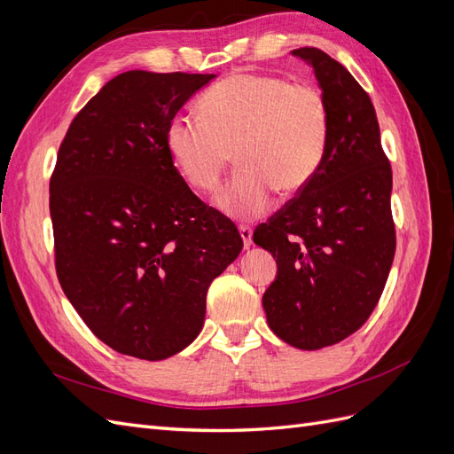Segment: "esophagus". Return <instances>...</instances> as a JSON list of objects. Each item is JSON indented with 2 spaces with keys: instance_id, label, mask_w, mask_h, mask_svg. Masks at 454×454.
<instances>
[{
  "instance_id": "1",
  "label": "esophagus",
  "mask_w": 454,
  "mask_h": 454,
  "mask_svg": "<svg viewBox=\"0 0 454 454\" xmlns=\"http://www.w3.org/2000/svg\"><path fill=\"white\" fill-rule=\"evenodd\" d=\"M240 237L244 240V248H250L252 246V237H254V229L248 225H240Z\"/></svg>"
}]
</instances>
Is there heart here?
Here are the masks:
<instances>
[{
  "label": "heart",
  "mask_w": 454,
  "mask_h": 454,
  "mask_svg": "<svg viewBox=\"0 0 454 454\" xmlns=\"http://www.w3.org/2000/svg\"><path fill=\"white\" fill-rule=\"evenodd\" d=\"M202 115H174L167 147L184 180L212 193L232 153L240 172L219 191L223 214L250 219L274 200L301 193L318 172L329 138L325 96L310 83L240 72L219 81L199 102Z\"/></svg>",
  "instance_id": "1"
}]
</instances>
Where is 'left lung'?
<instances>
[{
	"mask_svg": "<svg viewBox=\"0 0 454 454\" xmlns=\"http://www.w3.org/2000/svg\"><path fill=\"white\" fill-rule=\"evenodd\" d=\"M329 107L325 155L310 184L284 204L254 242L277 257L263 295L269 327L301 350L347 339L367 322L395 254L392 168L373 102L345 66L301 47Z\"/></svg>",
	"mask_w": 454,
	"mask_h": 454,
	"instance_id": "obj_1",
	"label": "left lung"
}]
</instances>
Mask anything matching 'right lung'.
I'll use <instances>...</instances> for the list:
<instances>
[{"instance_id":"add662e5","label":"right lung","mask_w":454,"mask_h":454,"mask_svg":"<svg viewBox=\"0 0 454 454\" xmlns=\"http://www.w3.org/2000/svg\"><path fill=\"white\" fill-rule=\"evenodd\" d=\"M214 74L130 70L74 117L49 184L66 297L114 350L157 362L200 333L206 292L242 250L174 167L170 119Z\"/></svg>"}]
</instances>
